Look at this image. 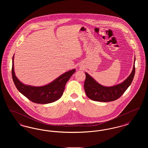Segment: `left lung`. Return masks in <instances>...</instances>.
I'll return each instance as SVG.
<instances>
[{"label": "left lung", "instance_id": "obj_1", "mask_svg": "<svg viewBox=\"0 0 148 148\" xmlns=\"http://www.w3.org/2000/svg\"><path fill=\"white\" fill-rule=\"evenodd\" d=\"M135 61V58L134 63ZM134 64L131 74L123 82L110 87L99 84L89 74L85 73L84 86L86 96L91 100L100 102L112 101L119 98L133 82L135 71Z\"/></svg>", "mask_w": 148, "mask_h": 148}]
</instances>
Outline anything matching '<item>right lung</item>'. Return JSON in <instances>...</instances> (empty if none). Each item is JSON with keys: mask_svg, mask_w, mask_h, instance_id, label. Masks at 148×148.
I'll list each match as a JSON object with an SVG mask.
<instances>
[{"mask_svg": "<svg viewBox=\"0 0 148 148\" xmlns=\"http://www.w3.org/2000/svg\"><path fill=\"white\" fill-rule=\"evenodd\" d=\"M12 74L14 84L18 91L23 95L38 104H48L60 98L63 94L65 86L75 69L65 72L48 84L42 86H34L22 83L15 76L14 69V56L12 59Z\"/></svg>", "mask_w": 148, "mask_h": 148, "instance_id": "obj_1", "label": "right lung"}]
</instances>
